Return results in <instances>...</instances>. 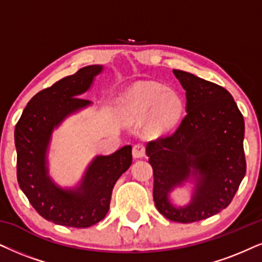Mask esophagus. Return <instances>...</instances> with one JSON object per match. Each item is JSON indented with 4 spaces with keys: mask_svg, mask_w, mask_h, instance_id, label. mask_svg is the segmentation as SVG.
I'll return each instance as SVG.
<instances>
[{
    "mask_svg": "<svg viewBox=\"0 0 262 262\" xmlns=\"http://www.w3.org/2000/svg\"><path fill=\"white\" fill-rule=\"evenodd\" d=\"M145 156V146L141 144L134 145L133 147V157L134 158H142Z\"/></svg>",
    "mask_w": 262,
    "mask_h": 262,
    "instance_id": "34e87169",
    "label": "esophagus"
}]
</instances>
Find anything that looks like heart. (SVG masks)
<instances>
[{
  "label": "heart",
  "mask_w": 262,
  "mask_h": 262,
  "mask_svg": "<svg viewBox=\"0 0 262 262\" xmlns=\"http://www.w3.org/2000/svg\"><path fill=\"white\" fill-rule=\"evenodd\" d=\"M120 108L127 121H142L151 115L152 130L164 135L178 124L184 100L178 92L157 82H138L121 98Z\"/></svg>",
  "instance_id": "1"
}]
</instances>
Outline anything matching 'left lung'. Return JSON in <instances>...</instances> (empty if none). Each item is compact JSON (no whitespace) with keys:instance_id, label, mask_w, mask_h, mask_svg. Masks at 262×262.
Returning <instances> with one entry per match:
<instances>
[{"instance_id":"obj_1","label":"left lung","mask_w":262,"mask_h":262,"mask_svg":"<svg viewBox=\"0 0 262 262\" xmlns=\"http://www.w3.org/2000/svg\"><path fill=\"white\" fill-rule=\"evenodd\" d=\"M186 91V116L174 134L146 145L154 169V201L171 221L194 223L231 203L246 175L244 120L232 95L213 82L173 70ZM194 185L190 202L174 205L170 194Z\"/></svg>"}]
</instances>
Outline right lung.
<instances>
[{
	"label": "right lung",
	"mask_w": 262,
	"mask_h": 262,
	"mask_svg": "<svg viewBox=\"0 0 262 262\" xmlns=\"http://www.w3.org/2000/svg\"><path fill=\"white\" fill-rule=\"evenodd\" d=\"M104 66L89 65L38 92L15 125L16 178L36 211L46 220L85 228L105 217L116 181L132 164V146L95 156L76 186L62 187L49 175L48 152L53 132L70 116L91 106L82 99Z\"/></svg>",
	"instance_id": "1"
}]
</instances>
